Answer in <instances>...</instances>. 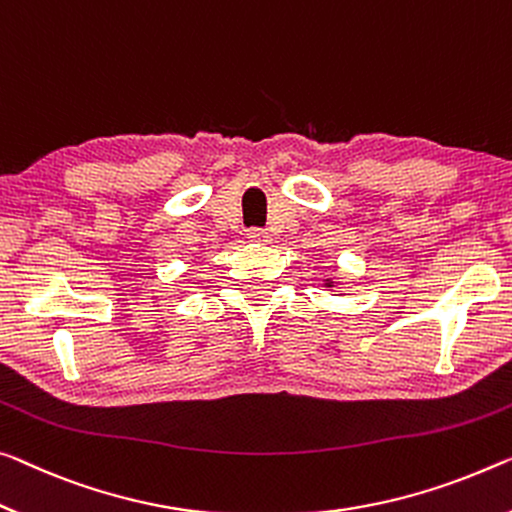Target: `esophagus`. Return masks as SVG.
Masks as SVG:
<instances>
[{
	"label": "esophagus",
	"mask_w": 512,
	"mask_h": 512,
	"mask_svg": "<svg viewBox=\"0 0 512 512\" xmlns=\"http://www.w3.org/2000/svg\"><path fill=\"white\" fill-rule=\"evenodd\" d=\"M247 238L251 242H270V233H267L265 229H249Z\"/></svg>",
	"instance_id": "34e87169"
}]
</instances>
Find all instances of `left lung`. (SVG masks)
<instances>
[{"instance_id":"1","label":"left lung","mask_w":512,"mask_h":512,"mask_svg":"<svg viewBox=\"0 0 512 512\" xmlns=\"http://www.w3.org/2000/svg\"><path fill=\"white\" fill-rule=\"evenodd\" d=\"M325 288L332 290L334 288V279H325Z\"/></svg>"}]
</instances>
